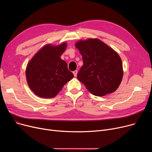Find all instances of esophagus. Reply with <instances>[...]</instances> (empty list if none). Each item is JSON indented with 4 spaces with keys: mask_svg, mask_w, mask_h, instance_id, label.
Masks as SVG:
<instances>
[{
    "mask_svg": "<svg viewBox=\"0 0 152 152\" xmlns=\"http://www.w3.org/2000/svg\"><path fill=\"white\" fill-rule=\"evenodd\" d=\"M73 74H74V76L76 77V76H77V70H75V71H74L73 72Z\"/></svg>",
    "mask_w": 152,
    "mask_h": 152,
    "instance_id": "1",
    "label": "esophagus"
}]
</instances>
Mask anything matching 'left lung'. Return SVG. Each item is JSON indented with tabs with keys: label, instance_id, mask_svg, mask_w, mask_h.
<instances>
[{
	"label": "left lung",
	"instance_id": "1",
	"mask_svg": "<svg viewBox=\"0 0 152 152\" xmlns=\"http://www.w3.org/2000/svg\"><path fill=\"white\" fill-rule=\"evenodd\" d=\"M83 65L77 79L95 96L115 92L120 85L123 76V64L118 54L97 39H89L76 42Z\"/></svg>",
	"mask_w": 152,
	"mask_h": 152
}]
</instances>
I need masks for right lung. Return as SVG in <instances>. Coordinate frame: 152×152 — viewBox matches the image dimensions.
Returning a JSON list of instances; mask_svg holds the SVG:
<instances>
[{"mask_svg":"<svg viewBox=\"0 0 152 152\" xmlns=\"http://www.w3.org/2000/svg\"><path fill=\"white\" fill-rule=\"evenodd\" d=\"M66 48L65 42L58 46L46 45L28 64L27 83L37 96L45 99L55 97L63 86L73 77L66 62L60 58Z\"/></svg>","mask_w":152,"mask_h":152,"instance_id":"obj_1","label":"right lung"}]
</instances>
